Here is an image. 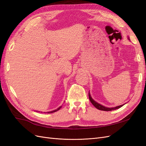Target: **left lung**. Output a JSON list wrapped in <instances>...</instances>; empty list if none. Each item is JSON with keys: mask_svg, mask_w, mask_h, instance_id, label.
Segmentation results:
<instances>
[{"mask_svg": "<svg viewBox=\"0 0 146 146\" xmlns=\"http://www.w3.org/2000/svg\"><path fill=\"white\" fill-rule=\"evenodd\" d=\"M127 39H129V40H130V38H129V36H127ZM89 99L90 100V102L92 103V104L96 108H98V110H102V111H112V110H116V109H118V108H120L121 107H122L123 105H124L125 104H124L123 105H119V106H116V107H111V108L106 107H105V106L99 104L98 102H96L93 99H92L91 94H90V91H89Z\"/></svg>", "mask_w": 146, "mask_h": 146, "instance_id": "1", "label": "left lung"}]
</instances>
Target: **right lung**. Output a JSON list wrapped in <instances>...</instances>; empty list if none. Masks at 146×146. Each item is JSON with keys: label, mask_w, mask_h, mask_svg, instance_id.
Returning <instances> with one entry per match:
<instances>
[{"label": "right lung", "mask_w": 146, "mask_h": 146, "mask_svg": "<svg viewBox=\"0 0 146 146\" xmlns=\"http://www.w3.org/2000/svg\"><path fill=\"white\" fill-rule=\"evenodd\" d=\"M62 107V106H60V107H58V108L57 109H56V110H53V111H48V112H44L45 113H54V112H55V111H58V110ZM38 111V112H40V111ZM41 113H42V112H41Z\"/></svg>", "instance_id": "right-lung-1"}]
</instances>
